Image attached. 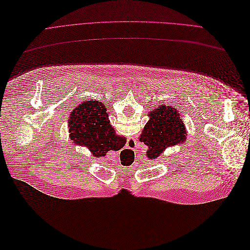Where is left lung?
<instances>
[{"instance_id":"8db88e82","label":"left lung","mask_w":250,"mask_h":250,"mask_svg":"<svg viewBox=\"0 0 250 250\" xmlns=\"http://www.w3.org/2000/svg\"><path fill=\"white\" fill-rule=\"evenodd\" d=\"M149 117L140 137V141L148 146L146 153L149 158H155L168 147L186 141L188 134L185 124L180 112L174 106L162 105L150 111Z\"/></svg>"}]
</instances>
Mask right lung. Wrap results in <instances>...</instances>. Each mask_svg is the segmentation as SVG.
Returning a JSON list of instances; mask_svg holds the SVG:
<instances>
[{
  "label": "right lung",
  "instance_id": "right-lung-1",
  "mask_svg": "<svg viewBox=\"0 0 250 250\" xmlns=\"http://www.w3.org/2000/svg\"><path fill=\"white\" fill-rule=\"evenodd\" d=\"M70 139L86 147L95 157L104 156L107 151L123 148L126 139L116 134L109 124L106 108L101 102L87 101L75 108L69 119Z\"/></svg>",
  "mask_w": 250,
  "mask_h": 250
}]
</instances>
